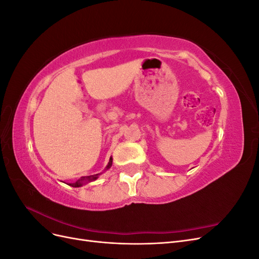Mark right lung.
Returning <instances> with one entry per match:
<instances>
[{
  "mask_svg": "<svg viewBox=\"0 0 259 259\" xmlns=\"http://www.w3.org/2000/svg\"><path fill=\"white\" fill-rule=\"evenodd\" d=\"M111 165H112V159L110 158V161H109V164H108V166H107V169L108 168H110L111 167ZM98 175L99 174H96V175H93V176H88V177H83V178H81V179H79L77 180V182L75 183V184H70V186H72V187H80V186H82V184H83V182L84 180H95L97 177H98Z\"/></svg>",
  "mask_w": 259,
  "mask_h": 259,
  "instance_id": "1",
  "label": "right lung"
}]
</instances>
